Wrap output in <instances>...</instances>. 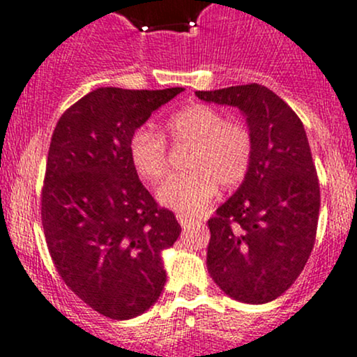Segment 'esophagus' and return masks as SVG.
Returning <instances> with one entry per match:
<instances>
[{"mask_svg": "<svg viewBox=\"0 0 357 357\" xmlns=\"http://www.w3.org/2000/svg\"><path fill=\"white\" fill-rule=\"evenodd\" d=\"M178 222L181 224L183 229H188L191 224H193V220L188 219V217H185V215H178Z\"/></svg>", "mask_w": 357, "mask_h": 357, "instance_id": "34e87169", "label": "esophagus"}]
</instances>
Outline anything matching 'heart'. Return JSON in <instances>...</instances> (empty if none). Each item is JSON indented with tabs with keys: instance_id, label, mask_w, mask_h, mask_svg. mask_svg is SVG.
Instances as JSON below:
<instances>
[{
	"instance_id": "obj_1",
	"label": "heart",
	"mask_w": 357,
	"mask_h": 357,
	"mask_svg": "<svg viewBox=\"0 0 357 357\" xmlns=\"http://www.w3.org/2000/svg\"><path fill=\"white\" fill-rule=\"evenodd\" d=\"M166 131L174 144H193L190 172L169 178L157 200L164 207L185 217H195L208 207L217 186L234 188L250 171L253 140L241 123L227 121L226 116L207 104H193L176 112L166 123ZM130 162L144 181L159 183L166 176V138L155 131L140 128L128 144Z\"/></svg>"
}]
</instances>
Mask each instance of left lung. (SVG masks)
<instances>
[{
	"instance_id": "1",
	"label": "left lung",
	"mask_w": 357,
	"mask_h": 357,
	"mask_svg": "<svg viewBox=\"0 0 357 357\" xmlns=\"http://www.w3.org/2000/svg\"><path fill=\"white\" fill-rule=\"evenodd\" d=\"M195 93L238 107L253 140L246 178L208 220V273L236 301L270 303L303 272L317 236L320 185L305 126L264 85Z\"/></svg>"
}]
</instances>
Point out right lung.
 <instances>
[{"label":"right lung","mask_w":357,"mask_h":357,"mask_svg":"<svg viewBox=\"0 0 357 357\" xmlns=\"http://www.w3.org/2000/svg\"><path fill=\"white\" fill-rule=\"evenodd\" d=\"M183 90L96 89L52 133L43 188L47 248L66 286L112 320L145 313L166 284L162 251L181 226L142 185L128 144Z\"/></svg>","instance_id":"right-lung-1"}]
</instances>
